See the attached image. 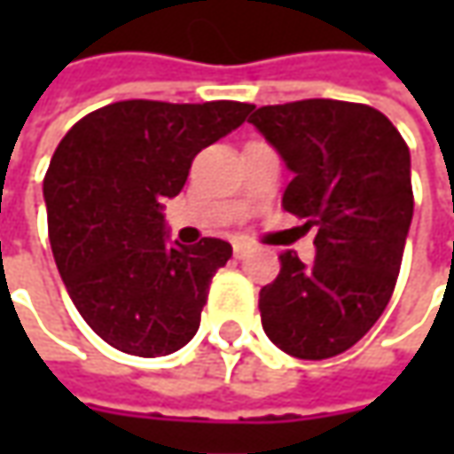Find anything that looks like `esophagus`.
<instances>
[{"mask_svg":"<svg viewBox=\"0 0 454 454\" xmlns=\"http://www.w3.org/2000/svg\"><path fill=\"white\" fill-rule=\"evenodd\" d=\"M232 250H235V257H245V254L250 253V245L247 242H235Z\"/></svg>","mask_w":454,"mask_h":454,"instance_id":"1","label":"esophagus"}]
</instances>
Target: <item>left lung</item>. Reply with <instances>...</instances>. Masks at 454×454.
Here are the masks:
<instances>
[{
  "instance_id": "left-lung-1",
  "label": "left lung",
  "mask_w": 454,
  "mask_h": 454,
  "mask_svg": "<svg viewBox=\"0 0 454 454\" xmlns=\"http://www.w3.org/2000/svg\"><path fill=\"white\" fill-rule=\"evenodd\" d=\"M253 111L250 123L293 171L283 209L318 227L316 260L283 253L280 275L260 290L262 328L290 356L331 358L392 298L414 212L410 149L361 103L310 98Z\"/></svg>"
}]
</instances>
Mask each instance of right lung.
I'll use <instances>...</instances> for the list:
<instances>
[{"mask_svg": "<svg viewBox=\"0 0 454 454\" xmlns=\"http://www.w3.org/2000/svg\"><path fill=\"white\" fill-rule=\"evenodd\" d=\"M250 111L237 100H118L80 118L52 153L43 184L52 254L80 316L118 351L166 356L194 339L232 245L168 242L164 201Z\"/></svg>", "mask_w": 454, "mask_h": 454, "instance_id": "1", "label": "right lung"}]
</instances>
